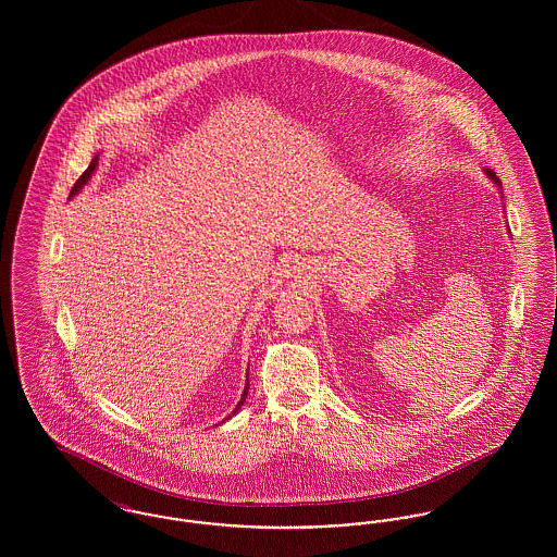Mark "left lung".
<instances>
[{
    "label": "left lung",
    "mask_w": 557,
    "mask_h": 557,
    "mask_svg": "<svg viewBox=\"0 0 557 557\" xmlns=\"http://www.w3.org/2000/svg\"><path fill=\"white\" fill-rule=\"evenodd\" d=\"M486 175H488V177H491V180H493L497 186H502V184H499V177H497V175H495L491 169H486Z\"/></svg>",
    "instance_id": "1"
}]
</instances>
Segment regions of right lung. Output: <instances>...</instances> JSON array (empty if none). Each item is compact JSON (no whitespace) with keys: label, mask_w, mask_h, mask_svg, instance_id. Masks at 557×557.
Instances as JSON below:
<instances>
[{"label":"right lung","mask_w":557,"mask_h":557,"mask_svg":"<svg viewBox=\"0 0 557 557\" xmlns=\"http://www.w3.org/2000/svg\"><path fill=\"white\" fill-rule=\"evenodd\" d=\"M96 164H98V157H94V160L89 162V166L83 171V175H81L79 180H77V184L73 186V189H71V196H75L77 191H79L81 187L85 186L87 182H89V177H91V173H94V169H96ZM246 395H248V384H246V391H244V395H242V398H239L238 407H236V411H238L239 407L244 405V400H246ZM234 411V413H236Z\"/></svg>","instance_id":"1"}]
</instances>
